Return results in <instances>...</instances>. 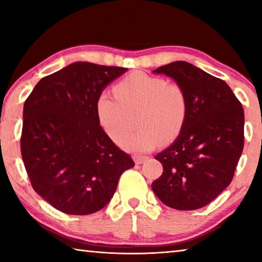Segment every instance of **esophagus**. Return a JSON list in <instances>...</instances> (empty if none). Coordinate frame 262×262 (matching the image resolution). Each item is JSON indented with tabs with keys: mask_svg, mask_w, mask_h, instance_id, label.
Instances as JSON below:
<instances>
[{
	"mask_svg": "<svg viewBox=\"0 0 262 262\" xmlns=\"http://www.w3.org/2000/svg\"><path fill=\"white\" fill-rule=\"evenodd\" d=\"M145 159H147V157L145 156H134V161L136 164H142L145 161Z\"/></svg>",
	"mask_w": 262,
	"mask_h": 262,
	"instance_id": "1",
	"label": "esophagus"
}]
</instances>
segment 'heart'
<instances>
[{"mask_svg": "<svg viewBox=\"0 0 262 262\" xmlns=\"http://www.w3.org/2000/svg\"><path fill=\"white\" fill-rule=\"evenodd\" d=\"M114 96L106 92L97 97L96 112L103 129L113 140L132 125L136 131L124 136L119 143L133 152H145L157 144L168 143L180 135L188 117V96L178 83L135 72L114 86Z\"/></svg>", "mask_w": 262, "mask_h": 262, "instance_id": "b5f03b06", "label": "heart"}]
</instances>
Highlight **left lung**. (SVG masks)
<instances>
[{
    "label": "left lung",
    "mask_w": 262,
    "mask_h": 262,
    "mask_svg": "<svg viewBox=\"0 0 262 262\" xmlns=\"http://www.w3.org/2000/svg\"><path fill=\"white\" fill-rule=\"evenodd\" d=\"M154 73L172 77L188 96V117L180 135L155 158L163 173L151 184L164 205L178 210L207 206L232 181L244 148V110L223 79L186 61Z\"/></svg>",
    "instance_id": "8db88e82"
}]
</instances>
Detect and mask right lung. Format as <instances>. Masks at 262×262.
Masks as SVG:
<instances>
[{
    "mask_svg": "<svg viewBox=\"0 0 262 262\" xmlns=\"http://www.w3.org/2000/svg\"><path fill=\"white\" fill-rule=\"evenodd\" d=\"M127 68L75 62L42 77L25 100L20 152L33 189L55 209L89 215L135 165L100 126L96 100Z\"/></svg>",
    "mask_w": 262,
    "mask_h": 262,
    "instance_id": "1",
    "label": "right lung"
}]
</instances>
